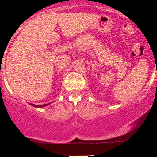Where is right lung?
Segmentation results:
<instances>
[{"mask_svg": "<svg viewBox=\"0 0 157 157\" xmlns=\"http://www.w3.org/2000/svg\"><path fill=\"white\" fill-rule=\"evenodd\" d=\"M30 105H32V106L34 107H36V108H42V107H45L46 106V105H48V104H45V105H33V104H30Z\"/></svg>", "mask_w": 157, "mask_h": 157, "instance_id": "right-lung-1", "label": "right lung"}]
</instances>
